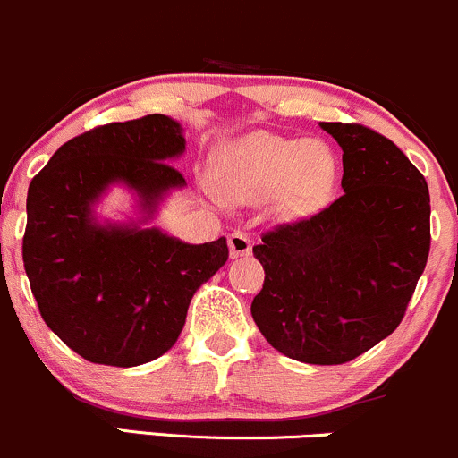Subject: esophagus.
Wrapping results in <instances>:
<instances>
[{"mask_svg":"<svg viewBox=\"0 0 458 458\" xmlns=\"http://www.w3.org/2000/svg\"><path fill=\"white\" fill-rule=\"evenodd\" d=\"M250 249H253V242L247 233L242 231H233L229 235V250H231V258H242V255H249Z\"/></svg>","mask_w":458,"mask_h":458,"instance_id":"esophagus-1","label":"esophagus"}]
</instances>
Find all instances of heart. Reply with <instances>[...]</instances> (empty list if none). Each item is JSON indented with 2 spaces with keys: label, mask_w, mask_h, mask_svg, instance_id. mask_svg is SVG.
Here are the masks:
<instances>
[{
  "label": "heart",
  "mask_w": 458,
  "mask_h": 458,
  "mask_svg": "<svg viewBox=\"0 0 458 458\" xmlns=\"http://www.w3.org/2000/svg\"><path fill=\"white\" fill-rule=\"evenodd\" d=\"M338 161L321 141L250 132L220 155V183L235 203H264L277 196L284 214H303L323 205L334 194ZM208 194L216 203L225 196L214 185Z\"/></svg>",
  "instance_id": "b5f03b06"
}]
</instances>
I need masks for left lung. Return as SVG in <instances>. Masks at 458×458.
I'll return each instance as SVG.
<instances>
[{
  "mask_svg": "<svg viewBox=\"0 0 458 458\" xmlns=\"http://www.w3.org/2000/svg\"><path fill=\"white\" fill-rule=\"evenodd\" d=\"M343 150L345 194L253 247L250 314L284 356L343 365L395 332L426 268L430 194L408 157L360 124L321 122Z\"/></svg>",
  "mask_w": 458,
  "mask_h": 458,
  "instance_id": "obj_1",
  "label": "left lung"
}]
</instances>
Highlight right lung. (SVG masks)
<instances>
[{
    "mask_svg": "<svg viewBox=\"0 0 458 458\" xmlns=\"http://www.w3.org/2000/svg\"><path fill=\"white\" fill-rule=\"evenodd\" d=\"M183 126L168 115L115 122L78 135L28 188L23 267L47 327L96 365L137 367L164 356L194 293L229 258L227 238L188 244L150 227L185 179ZM129 189L138 218L102 221L97 205Z\"/></svg>",
    "mask_w": 458,
    "mask_h": 458,
    "instance_id": "1",
    "label": "right lung"
}]
</instances>
